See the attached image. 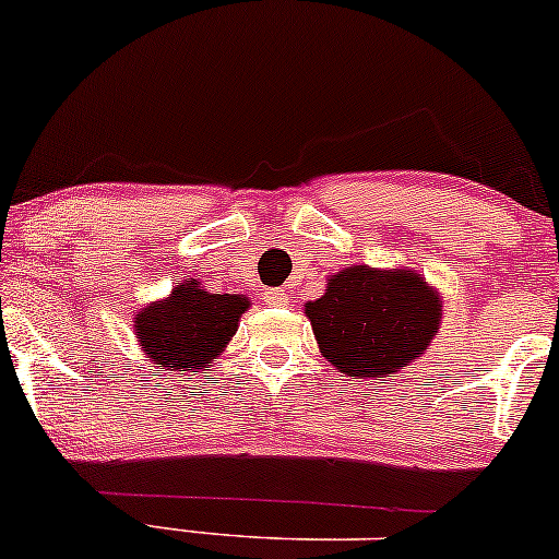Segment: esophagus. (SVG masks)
<instances>
[{
	"instance_id": "1",
	"label": "esophagus",
	"mask_w": 559,
	"mask_h": 559,
	"mask_svg": "<svg viewBox=\"0 0 559 559\" xmlns=\"http://www.w3.org/2000/svg\"><path fill=\"white\" fill-rule=\"evenodd\" d=\"M265 301H267V305H271V307H284L286 301H288V297H286L284 292H278V288H267V292H265Z\"/></svg>"
}]
</instances>
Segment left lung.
<instances>
[{
    "instance_id": "left-lung-1",
    "label": "left lung",
    "mask_w": 559,
    "mask_h": 559,
    "mask_svg": "<svg viewBox=\"0 0 559 559\" xmlns=\"http://www.w3.org/2000/svg\"><path fill=\"white\" fill-rule=\"evenodd\" d=\"M305 314L333 367L348 378H390L425 354L442 305L419 273L354 265L328 278Z\"/></svg>"
}]
</instances>
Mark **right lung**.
<instances>
[{
	"label": "right lung",
	"mask_w": 559,
	"mask_h": 559,
	"mask_svg": "<svg viewBox=\"0 0 559 559\" xmlns=\"http://www.w3.org/2000/svg\"><path fill=\"white\" fill-rule=\"evenodd\" d=\"M247 307L241 294H211L187 281L171 297L145 307L134 318V331L153 365L185 374L213 365L237 333Z\"/></svg>",
	"instance_id": "1"
}]
</instances>
